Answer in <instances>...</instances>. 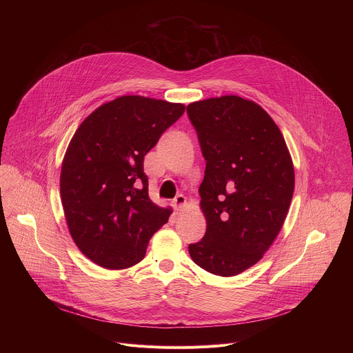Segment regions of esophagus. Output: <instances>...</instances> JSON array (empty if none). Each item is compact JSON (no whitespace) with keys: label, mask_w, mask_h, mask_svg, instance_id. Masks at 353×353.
<instances>
[{"label":"esophagus","mask_w":353,"mask_h":353,"mask_svg":"<svg viewBox=\"0 0 353 353\" xmlns=\"http://www.w3.org/2000/svg\"><path fill=\"white\" fill-rule=\"evenodd\" d=\"M184 204H185V196H184L183 194H179V195L172 201V205H173V208H174L176 212L181 211V208L184 207Z\"/></svg>","instance_id":"34e87169"}]
</instances>
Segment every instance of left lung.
I'll list each match as a JSON object with an SVG mask.
<instances>
[{
  "label": "left lung",
  "instance_id": "left-lung-1",
  "mask_svg": "<svg viewBox=\"0 0 353 353\" xmlns=\"http://www.w3.org/2000/svg\"><path fill=\"white\" fill-rule=\"evenodd\" d=\"M207 162L199 185L204 237L188 245L203 270L233 276L261 260L286 218L293 163L285 139L259 105L239 96L187 106Z\"/></svg>",
  "mask_w": 353,
  "mask_h": 353
}]
</instances>
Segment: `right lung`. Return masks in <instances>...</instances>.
<instances>
[{
	"mask_svg": "<svg viewBox=\"0 0 353 353\" xmlns=\"http://www.w3.org/2000/svg\"><path fill=\"white\" fill-rule=\"evenodd\" d=\"M184 105L121 96L96 109L74 134L60 191L70 233L82 253L108 270L139 263L169 219L148 195L143 157L184 113Z\"/></svg>",
	"mask_w": 353,
	"mask_h": 353,
	"instance_id": "add662e5",
	"label": "right lung"
}]
</instances>
